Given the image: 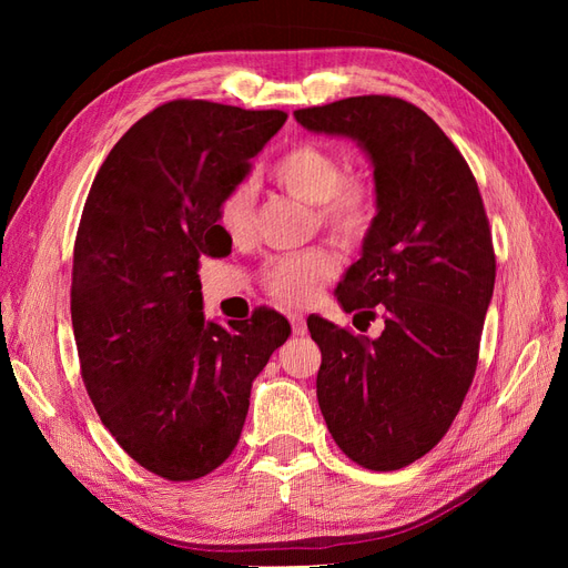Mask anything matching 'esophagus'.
Masks as SVG:
<instances>
[{"mask_svg":"<svg viewBox=\"0 0 568 568\" xmlns=\"http://www.w3.org/2000/svg\"><path fill=\"white\" fill-rule=\"evenodd\" d=\"M288 320H291V329H294L296 336H305L307 334V324H305L303 315H288Z\"/></svg>","mask_w":568,"mask_h":568,"instance_id":"esophagus-1","label":"esophagus"}]
</instances>
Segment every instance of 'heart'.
<instances>
[{"mask_svg":"<svg viewBox=\"0 0 568 568\" xmlns=\"http://www.w3.org/2000/svg\"><path fill=\"white\" fill-rule=\"evenodd\" d=\"M270 178L286 194L315 205L317 222L338 239H357L374 215V196L367 182L348 178L343 165L315 144H301L270 168ZM253 189L234 184L217 203V225L234 242H246L253 232ZM334 255L326 248H307L282 255L265 270L267 291L288 305H305L334 274Z\"/></svg>","mask_w":568,"mask_h":568,"instance_id":"obj_1","label":"heart"}]
</instances>
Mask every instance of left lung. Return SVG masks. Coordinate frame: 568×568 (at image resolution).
Returning a JSON list of instances; mask_svg holds the SVG:
<instances>
[{"mask_svg":"<svg viewBox=\"0 0 568 568\" xmlns=\"http://www.w3.org/2000/svg\"><path fill=\"white\" fill-rule=\"evenodd\" d=\"M315 134L348 136L374 170L376 215L336 286L346 313H384L353 336L320 315L317 403L338 448L374 471L403 469L448 432L467 395L495 286L490 227L467 161L422 109L351 97L294 111Z\"/></svg>","mask_w":568,"mask_h":568,"instance_id":"obj_1","label":"left lung"}]
</instances>
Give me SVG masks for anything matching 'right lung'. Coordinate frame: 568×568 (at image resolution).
I'll return each instance as SVG.
<instances>
[{
  "label": "right lung",
  "instance_id": "obj_1",
  "mask_svg": "<svg viewBox=\"0 0 568 568\" xmlns=\"http://www.w3.org/2000/svg\"><path fill=\"white\" fill-rule=\"evenodd\" d=\"M284 123V111L168 101L120 136L84 203L71 286L82 382L120 448L168 480L232 455L255 376L291 334L265 307L205 320L196 274L232 251L217 203Z\"/></svg>",
  "mask_w": 568,
  "mask_h": 568
}]
</instances>
